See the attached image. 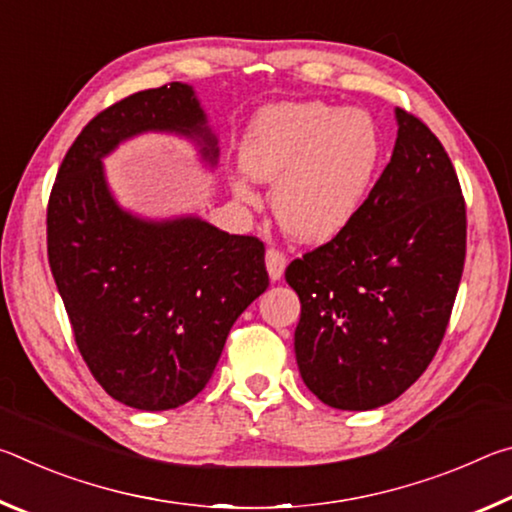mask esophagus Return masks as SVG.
<instances>
[{
    "instance_id": "34e87169",
    "label": "esophagus",
    "mask_w": 512,
    "mask_h": 512,
    "mask_svg": "<svg viewBox=\"0 0 512 512\" xmlns=\"http://www.w3.org/2000/svg\"><path fill=\"white\" fill-rule=\"evenodd\" d=\"M284 268H287V257H284L282 250L268 248L266 250V271H268V277H271L273 282H277L284 275Z\"/></svg>"
}]
</instances>
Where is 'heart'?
Instances as JSON below:
<instances>
[{
	"label": "heart",
	"instance_id": "b5f03b06",
	"mask_svg": "<svg viewBox=\"0 0 512 512\" xmlns=\"http://www.w3.org/2000/svg\"><path fill=\"white\" fill-rule=\"evenodd\" d=\"M244 171L275 185V219L307 244L334 239L357 219L381 164V133L366 110L327 103H280L250 121L239 146ZM232 192L257 205L253 183L237 173Z\"/></svg>",
	"mask_w": 512,
	"mask_h": 512
}]
</instances>
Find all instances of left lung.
Listing matches in <instances>:
<instances>
[{
	"label": "left lung",
	"instance_id": "left-lung-1",
	"mask_svg": "<svg viewBox=\"0 0 512 512\" xmlns=\"http://www.w3.org/2000/svg\"><path fill=\"white\" fill-rule=\"evenodd\" d=\"M397 140L366 205L287 266L300 298L296 361L320 402L370 411L400 397L436 354L465 262V201L452 160L395 108Z\"/></svg>",
	"mask_w": 512,
	"mask_h": 512
}]
</instances>
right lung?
Segmentation results:
<instances>
[{
	"mask_svg": "<svg viewBox=\"0 0 512 512\" xmlns=\"http://www.w3.org/2000/svg\"><path fill=\"white\" fill-rule=\"evenodd\" d=\"M142 133L219 140L192 85L169 83L99 112L69 146L47 207V253L74 339L110 397L178 409L203 391L230 327L268 287L264 244L201 216L144 219L112 196L103 158Z\"/></svg>",
	"mask_w": 512,
	"mask_h": 512,
	"instance_id": "right-lung-1",
	"label": "right lung"
}]
</instances>
